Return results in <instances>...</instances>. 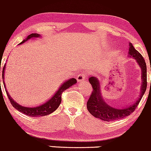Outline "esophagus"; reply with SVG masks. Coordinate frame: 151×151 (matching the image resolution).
Returning a JSON list of instances; mask_svg holds the SVG:
<instances>
[{"label": "esophagus", "mask_w": 151, "mask_h": 151, "mask_svg": "<svg viewBox=\"0 0 151 151\" xmlns=\"http://www.w3.org/2000/svg\"><path fill=\"white\" fill-rule=\"evenodd\" d=\"M86 78H87V77H86V74L84 73H81L77 76V81L78 82H83V81H86Z\"/></svg>", "instance_id": "obj_1"}]
</instances>
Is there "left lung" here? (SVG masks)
<instances>
[{
  "instance_id": "8db88e82",
  "label": "left lung",
  "mask_w": 151,
  "mask_h": 151,
  "mask_svg": "<svg viewBox=\"0 0 151 151\" xmlns=\"http://www.w3.org/2000/svg\"><path fill=\"white\" fill-rule=\"evenodd\" d=\"M129 57H133L136 60L139 66L141 68V79L142 86L140 90L139 98L131 106L126 108H116L109 106L105 102L101 93V87H100L99 81L94 76H90L89 82L93 87L92 94L90 96L87 102V108L92 116L96 118H100L102 121H112L118 119H122L125 117L129 116L139 104L140 100L143 98L147 88V68L145 60L138 50H136L132 45L129 43ZM151 70V68H150Z\"/></svg>"
}]
</instances>
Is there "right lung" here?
<instances>
[{
	"instance_id": "add662e5",
	"label": "right lung",
	"mask_w": 151,
	"mask_h": 151,
	"mask_svg": "<svg viewBox=\"0 0 151 151\" xmlns=\"http://www.w3.org/2000/svg\"><path fill=\"white\" fill-rule=\"evenodd\" d=\"M40 35L38 34V33H31V34L28 35L26 38L24 39L21 43L20 44H23L25 42L28 41V40L31 38H35L40 37ZM5 69H6V64L4 65V66L3 68V73H2V77H3V85H4L5 89H6V92L7 93V96L8 98L10 100V102H11V105L13 106L16 110H18V111H20L21 113H24L26 116H31V117H40V116H48V115L50 114L55 110L58 108V106H60V103H61V95L62 93L64 91L70 88V86H72L73 85L76 84L77 83L76 78H70L68 79V81H65L63 83H62L61 86H60L58 90L55 92V93L52 96L51 98L48 100V101H46L45 103H44L43 104L40 105V106H35V107H25V106H21V105L18 104V103H16V101L13 100V98H12L10 95L8 94V92L7 91V89L6 88V86H5L4 83V73H5ZM1 70V69H0ZM0 84H1V81H0Z\"/></svg>"
}]
</instances>
